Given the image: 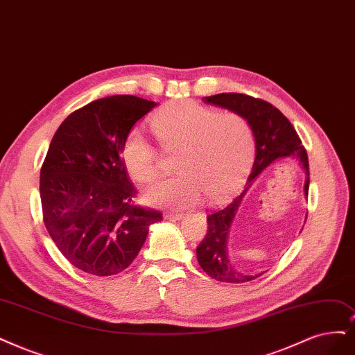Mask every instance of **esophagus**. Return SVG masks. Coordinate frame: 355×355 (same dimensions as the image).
<instances>
[{"label":"esophagus","mask_w":355,"mask_h":355,"mask_svg":"<svg viewBox=\"0 0 355 355\" xmlns=\"http://www.w3.org/2000/svg\"><path fill=\"white\" fill-rule=\"evenodd\" d=\"M164 218L168 220H180L184 218V214H174V212H166L164 214Z\"/></svg>","instance_id":"34e87169"}]
</instances>
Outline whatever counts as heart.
<instances>
[{
	"label": "heart",
	"instance_id": "1",
	"mask_svg": "<svg viewBox=\"0 0 355 355\" xmlns=\"http://www.w3.org/2000/svg\"><path fill=\"white\" fill-rule=\"evenodd\" d=\"M155 135L169 150L181 149L182 174L155 182L144 200L156 207L182 211L227 199L240 187L252 166L256 141L252 125L239 114H220L194 101L169 103L152 120ZM123 162L136 181L149 182L159 173V153L140 131L123 143Z\"/></svg>",
	"mask_w": 355,
	"mask_h": 355
}]
</instances>
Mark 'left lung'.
<instances>
[{
	"label": "left lung",
	"instance_id": "8db88e82",
	"mask_svg": "<svg viewBox=\"0 0 355 355\" xmlns=\"http://www.w3.org/2000/svg\"><path fill=\"white\" fill-rule=\"evenodd\" d=\"M206 103L230 110L244 116L252 125L256 141V157L252 174L248 177L247 187L227 206L216 209L207 215V231L203 241L198 245V260L200 268L209 277L230 284H241L259 278L261 273L247 275L237 268L230 259L228 239L232 220L237 215L239 207L243 202L248 187L253 184L254 178L273 161L281 157L293 156L300 161L306 173L304 194L309 193V157L307 152L301 144L293 124L288 118L272 103L243 94H218L214 96L203 98Z\"/></svg>",
	"mask_w": 355,
	"mask_h": 355
}]
</instances>
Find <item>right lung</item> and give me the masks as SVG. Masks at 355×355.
<instances>
[{
	"mask_svg": "<svg viewBox=\"0 0 355 355\" xmlns=\"http://www.w3.org/2000/svg\"><path fill=\"white\" fill-rule=\"evenodd\" d=\"M157 103L114 95L70 114L55 131L41 168L45 227L73 266L96 277L127 269L149 227L162 214L133 205L135 186L123 162V143Z\"/></svg>",
	"mask_w": 355,
	"mask_h": 355,
	"instance_id": "right-lung-1",
	"label": "right lung"
}]
</instances>
